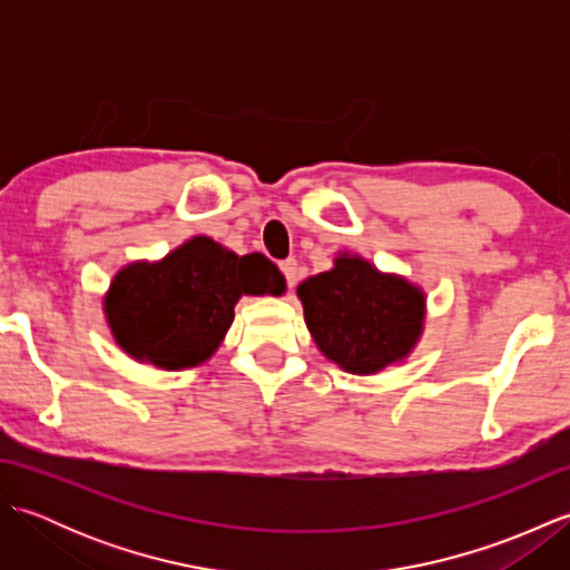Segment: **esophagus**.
Listing matches in <instances>:
<instances>
[{"label": "esophagus", "mask_w": 570, "mask_h": 570, "mask_svg": "<svg viewBox=\"0 0 570 570\" xmlns=\"http://www.w3.org/2000/svg\"><path fill=\"white\" fill-rule=\"evenodd\" d=\"M278 269H282L284 278H286V286H288V288H294V286H296V274H298V264H296V259H286V262H282V264H278Z\"/></svg>", "instance_id": "esophagus-1"}]
</instances>
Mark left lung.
Here are the masks:
<instances>
[{"label": "left lung", "instance_id": "1", "mask_svg": "<svg viewBox=\"0 0 570 570\" xmlns=\"http://www.w3.org/2000/svg\"><path fill=\"white\" fill-rule=\"evenodd\" d=\"M306 325L321 353L353 374L404 360L423 325V294L406 278L380 274L360 257L335 259L298 286Z\"/></svg>", "mask_w": 570, "mask_h": 570}]
</instances>
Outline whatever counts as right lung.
Returning <instances> with one entry per match:
<instances>
[{"mask_svg":"<svg viewBox=\"0 0 570 570\" xmlns=\"http://www.w3.org/2000/svg\"><path fill=\"white\" fill-rule=\"evenodd\" d=\"M284 276L254 252L237 257L208 237H193L156 264H129L105 298L119 347L164 370L208 360L235 318L242 294H284Z\"/></svg>","mask_w":570,"mask_h":570,"instance_id":"1","label":"right lung"}]
</instances>
